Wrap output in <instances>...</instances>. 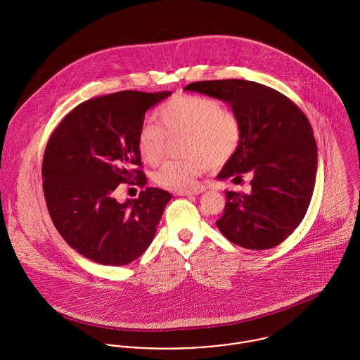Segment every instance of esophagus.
Here are the masks:
<instances>
[{"mask_svg": "<svg viewBox=\"0 0 360 360\" xmlns=\"http://www.w3.org/2000/svg\"><path fill=\"white\" fill-rule=\"evenodd\" d=\"M204 189H195V191H184V192H178V195H195V194L202 193Z\"/></svg>", "mask_w": 360, "mask_h": 360, "instance_id": "34e87169", "label": "esophagus"}]
</instances>
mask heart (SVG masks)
<instances>
[{
    "mask_svg": "<svg viewBox=\"0 0 360 360\" xmlns=\"http://www.w3.org/2000/svg\"><path fill=\"white\" fill-rule=\"evenodd\" d=\"M162 129L145 124L139 129L137 149L148 165H158L166 152V136H184L181 153L188 156L169 160L155 174V182L172 192L189 191L208 167L226 165L241 142V126L231 112L224 111L219 101L191 94H179L158 111Z\"/></svg>",
    "mask_w": 360,
    "mask_h": 360,
    "instance_id": "b5f03b06",
    "label": "heart"
}]
</instances>
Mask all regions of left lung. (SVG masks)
<instances>
[{"instance_id": "8db88e82", "label": "left lung", "mask_w": 360, "mask_h": 360, "mask_svg": "<svg viewBox=\"0 0 360 360\" xmlns=\"http://www.w3.org/2000/svg\"><path fill=\"white\" fill-rule=\"evenodd\" d=\"M229 104L241 126V142L218 179L249 172L248 194L224 191L217 226L233 244L253 250L274 248L304 219L318 168L312 127L286 96L243 79L202 81L185 87Z\"/></svg>"}]
</instances>
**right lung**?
Returning <instances> with one entry per match:
<instances>
[{"instance_id":"obj_1","label":"right lung","mask_w":360,"mask_h":360,"mask_svg":"<svg viewBox=\"0 0 360 360\" xmlns=\"http://www.w3.org/2000/svg\"><path fill=\"white\" fill-rule=\"evenodd\" d=\"M171 91H117L84 101L70 112L48 141L44 194L64 241L104 266L134 262L155 238L171 194L146 188L123 204L115 189L129 179L146 185L137 149L145 113Z\"/></svg>"}]
</instances>
